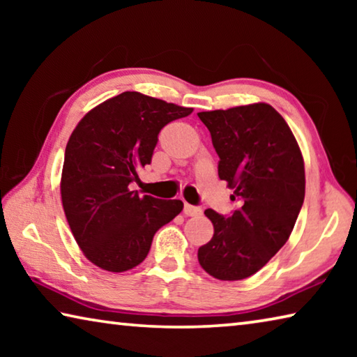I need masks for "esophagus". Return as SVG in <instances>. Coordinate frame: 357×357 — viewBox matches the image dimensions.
<instances>
[{
    "label": "esophagus",
    "mask_w": 357,
    "mask_h": 357,
    "mask_svg": "<svg viewBox=\"0 0 357 357\" xmlns=\"http://www.w3.org/2000/svg\"><path fill=\"white\" fill-rule=\"evenodd\" d=\"M184 214L193 217V215H200L202 214V208L200 206H193V204L185 203L184 204Z\"/></svg>",
    "instance_id": "34e87169"
}]
</instances>
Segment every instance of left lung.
<instances>
[{"mask_svg": "<svg viewBox=\"0 0 357 357\" xmlns=\"http://www.w3.org/2000/svg\"><path fill=\"white\" fill-rule=\"evenodd\" d=\"M219 155V178L234 189L229 215L206 209L214 236L198 261L219 280L258 273L287 243L305 195L301 149L285 119L268 104L202 112Z\"/></svg>", "mask_w": 357, "mask_h": 357, "instance_id": "1", "label": "left lung"}]
</instances>
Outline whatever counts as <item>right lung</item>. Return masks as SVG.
I'll return each instance as SVG.
<instances>
[{
	"label": "right lung",
	"mask_w": 357,
	"mask_h": 357,
	"mask_svg": "<svg viewBox=\"0 0 357 357\" xmlns=\"http://www.w3.org/2000/svg\"><path fill=\"white\" fill-rule=\"evenodd\" d=\"M192 108L137 91L105 100L83 116L64 153L61 200L72 234L89 261L124 273L146 258L155 231L181 200L140 197L132 184L151 164L160 130Z\"/></svg>",
	"instance_id": "add662e5"
}]
</instances>
